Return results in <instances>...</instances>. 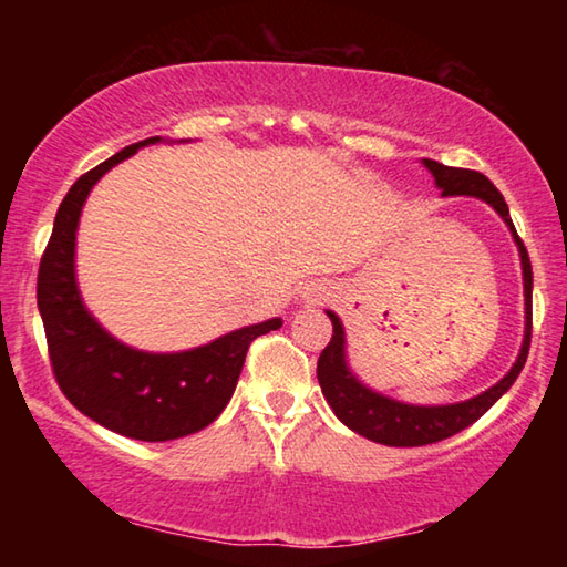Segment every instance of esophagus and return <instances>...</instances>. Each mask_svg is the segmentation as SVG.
Instances as JSON below:
<instances>
[{
    "mask_svg": "<svg viewBox=\"0 0 567 567\" xmlns=\"http://www.w3.org/2000/svg\"><path fill=\"white\" fill-rule=\"evenodd\" d=\"M307 295H310L312 302H320V300H324V297L330 295V290H328V287L318 285V287H310V292H307Z\"/></svg>",
    "mask_w": 567,
    "mask_h": 567,
    "instance_id": "obj_1",
    "label": "esophagus"
}]
</instances>
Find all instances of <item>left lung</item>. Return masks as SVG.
Instances as JSON below:
<instances>
[{"mask_svg": "<svg viewBox=\"0 0 567 567\" xmlns=\"http://www.w3.org/2000/svg\"><path fill=\"white\" fill-rule=\"evenodd\" d=\"M425 167L433 172L437 187L443 189V195H470L485 199L487 205L495 207V213L505 219V225L511 227V233L520 249V262H523V280H525V340L520 354L513 364V370L493 385L485 390L483 395L473 400L457 402V405H437V408H422V405H405V402L382 398L370 388H364L358 378L348 370L344 362V332L340 318L328 310L332 320V340L328 348L322 350L318 360V380L322 388L324 400L330 402L344 425L354 433L372 440V443L390 445V447H420L430 443H440V440L453 437L460 430L473 425L491 410L497 400H501L513 382L520 375L525 368L527 350H530V332H533V267L530 257L523 239L517 237L515 225L511 219V209L505 205V197L497 192L491 179L480 175L475 169H460L440 165L435 159H425Z\"/></svg>", "mask_w": 567, "mask_h": 567, "instance_id": "left-lung-1", "label": "left lung"}]
</instances>
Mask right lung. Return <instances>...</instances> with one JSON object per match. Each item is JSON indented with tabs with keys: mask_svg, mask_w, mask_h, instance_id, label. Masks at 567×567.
<instances>
[{
	"mask_svg": "<svg viewBox=\"0 0 567 567\" xmlns=\"http://www.w3.org/2000/svg\"><path fill=\"white\" fill-rule=\"evenodd\" d=\"M159 137L142 140L74 182L54 217L37 275L52 372L64 398L84 415L132 440L165 443L207 427L233 398L252 340L282 328L267 320L203 348L152 354L110 338L84 310L74 282V237L84 199L104 172Z\"/></svg>",
	"mask_w": 567,
	"mask_h": 567,
	"instance_id": "right-lung-1",
	"label": "right lung"
}]
</instances>
